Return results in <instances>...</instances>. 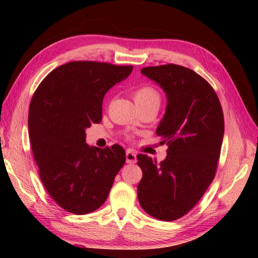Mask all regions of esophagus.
Segmentation results:
<instances>
[{"mask_svg": "<svg viewBox=\"0 0 258 258\" xmlns=\"http://www.w3.org/2000/svg\"><path fill=\"white\" fill-rule=\"evenodd\" d=\"M126 163H130V164H134L136 163V154L131 150H127L126 151Z\"/></svg>", "mask_w": 258, "mask_h": 258, "instance_id": "1", "label": "esophagus"}]
</instances>
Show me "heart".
Masks as SVG:
<instances>
[{
    "instance_id": "heart-1",
    "label": "heart",
    "mask_w": 258,
    "mask_h": 258,
    "mask_svg": "<svg viewBox=\"0 0 258 258\" xmlns=\"http://www.w3.org/2000/svg\"><path fill=\"white\" fill-rule=\"evenodd\" d=\"M134 100L138 106L156 105L160 106L161 95L152 85H143L134 92Z\"/></svg>"
}]
</instances>
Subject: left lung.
<instances>
[{
	"mask_svg": "<svg viewBox=\"0 0 258 258\" xmlns=\"http://www.w3.org/2000/svg\"><path fill=\"white\" fill-rule=\"evenodd\" d=\"M141 73L166 95L165 114L156 134L168 150L161 164L138 155L143 172L138 197L147 214L171 222L195 206L215 176L224 115L215 91L193 70L168 64L144 68Z\"/></svg>",
	"mask_w": 258,
	"mask_h": 258,
	"instance_id": "obj_1",
	"label": "left lung"
}]
</instances>
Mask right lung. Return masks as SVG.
<instances>
[{
    "instance_id": "add662e5",
    "label": "right lung",
    "mask_w": 258,
    "mask_h": 258,
    "mask_svg": "<svg viewBox=\"0 0 258 258\" xmlns=\"http://www.w3.org/2000/svg\"><path fill=\"white\" fill-rule=\"evenodd\" d=\"M132 71L70 62L52 71L32 97L27 123L33 155L43 185L65 211L84 215L101 207L124 165L122 146H90L85 131L102 120L106 92Z\"/></svg>"
}]
</instances>
